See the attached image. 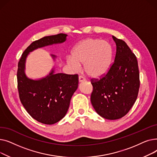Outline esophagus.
<instances>
[{"label": "esophagus", "instance_id": "esophagus-1", "mask_svg": "<svg viewBox=\"0 0 157 157\" xmlns=\"http://www.w3.org/2000/svg\"><path fill=\"white\" fill-rule=\"evenodd\" d=\"M85 81V78L83 76H79V83H82V82H84Z\"/></svg>", "mask_w": 157, "mask_h": 157}]
</instances>
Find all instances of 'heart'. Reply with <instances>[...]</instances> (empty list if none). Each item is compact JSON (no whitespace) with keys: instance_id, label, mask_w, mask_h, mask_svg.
Returning a JSON list of instances; mask_svg holds the SVG:
<instances>
[{"instance_id":"b5f03b06","label":"heart","mask_w":157,"mask_h":157,"mask_svg":"<svg viewBox=\"0 0 157 157\" xmlns=\"http://www.w3.org/2000/svg\"><path fill=\"white\" fill-rule=\"evenodd\" d=\"M113 59V49L109 42L88 38L73 48L71 58L67 57L66 62L74 71H78L80 64L84 63V69L88 75L98 78L109 72Z\"/></svg>"}]
</instances>
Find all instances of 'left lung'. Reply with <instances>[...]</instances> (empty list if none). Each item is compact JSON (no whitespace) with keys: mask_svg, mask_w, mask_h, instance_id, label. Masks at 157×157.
Segmentation results:
<instances>
[{"mask_svg":"<svg viewBox=\"0 0 157 157\" xmlns=\"http://www.w3.org/2000/svg\"><path fill=\"white\" fill-rule=\"evenodd\" d=\"M117 45L114 63L106 75L92 82L91 103L97 113L107 120H118L135 103L140 86L136 55L125 41L113 36Z\"/></svg>","mask_w":157,"mask_h":157,"instance_id":"left-lung-1","label":"left lung"}]
</instances>
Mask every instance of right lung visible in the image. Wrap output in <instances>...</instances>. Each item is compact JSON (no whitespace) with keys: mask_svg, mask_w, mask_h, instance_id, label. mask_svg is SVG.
<instances>
[{"mask_svg":"<svg viewBox=\"0 0 157 157\" xmlns=\"http://www.w3.org/2000/svg\"><path fill=\"white\" fill-rule=\"evenodd\" d=\"M67 37V34H59L34 41L23 53L18 65V89L21 102L33 118L46 125L57 123L67 114L71 97L78 87V76L77 74L55 73V64L45 77L32 79L26 75V60L30 52L62 44ZM51 56L55 62L57 56Z\"/></svg>","mask_w":157,"mask_h":157,"instance_id":"add662e5","label":"right lung"}]
</instances>
